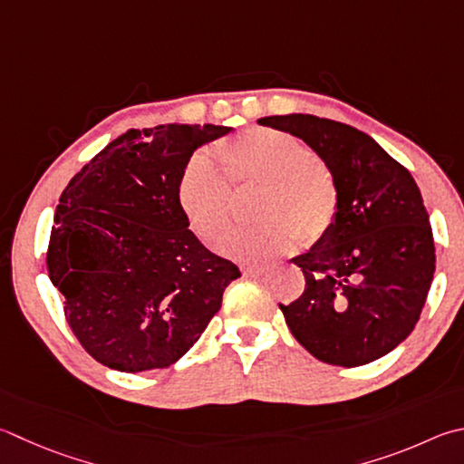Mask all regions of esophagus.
Returning a JSON list of instances; mask_svg holds the SVG:
<instances>
[{
    "mask_svg": "<svg viewBox=\"0 0 464 464\" xmlns=\"http://www.w3.org/2000/svg\"><path fill=\"white\" fill-rule=\"evenodd\" d=\"M241 272H243V276L257 277V276H264L266 274V267H261V266H243Z\"/></svg>",
    "mask_w": 464,
    "mask_h": 464,
    "instance_id": "esophagus-1",
    "label": "esophagus"
}]
</instances>
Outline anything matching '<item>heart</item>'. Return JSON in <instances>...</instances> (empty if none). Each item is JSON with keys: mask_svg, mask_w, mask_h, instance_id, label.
I'll return each instance as SVG.
<instances>
[{"mask_svg": "<svg viewBox=\"0 0 464 464\" xmlns=\"http://www.w3.org/2000/svg\"><path fill=\"white\" fill-rule=\"evenodd\" d=\"M218 168L192 156L180 174L176 200L197 239L213 246L233 217V190H259L254 217L259 223L225 235L223 256L261 261L300 246L313 247L334 231L341 213L336 176L314 151L292 133L256 128L221 140L215 148Z\"/></svg>", "mask_w": 464, "mask_h": 464, "instance_id": "obj_1", "label": "heart"}]
</instances>
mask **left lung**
I'll list each match as a JSON object with an SVG mask.
<instances>
[{"mask_svg": "<svg viewBox=\"0 0 464 464\" xmlns=\"http://www.w3.org/2000/svg\"><path fill=\"white\" fill-rule=\"evenodd\" d=\"M259 123L304 140L341 190L331 237L292 259L306 285L298 300L280 304L285 324L323 363H372L414 331L434 277L432 227L418 184L347 123L302 113Z\"/></svg>", "mask_w": 464, "mask_h": 464, "instance_id": "obj_1", "label": "left lung"}]
</instances>
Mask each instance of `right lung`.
<instances>
[{
	"mask_svg": "<svg viewBox=\"0 0 464 464\" xmlns=\"http://www.w3.org/2000/svg\"><path fill=\"white\" fill-rule=\"evenodd\" d=\"M229 131L210 123L130 130L63 190L48 277L71 331L105 367L138 373L176 363L241 276L192 235L176 200L195 150Z\"/></svg>",
	"mask_w": 464,
	"mask_h": 464,
	"instance_id": "right-lung-1",
	"label": "right lung"
}]
</instances>
